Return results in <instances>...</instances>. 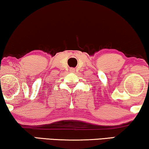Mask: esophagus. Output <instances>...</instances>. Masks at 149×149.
Returning a JSON list of instances; mask_svg holds the SVG:
<instances>
[{
	"label": "esophagus",
	"instance_id": "obj_1",
	"mask_svg": "<svg viewBox=\"0 0 149 149\" xmlns=\"http://www.w3.org/2000/svg\"><path fill=\"white\" fill-rule=\"evenodd\" d=\"M70 72H74L75 71V69L74 68H70Z\"/></svg>",
	"mask_w": 149,
	"mask_h": 149
}]
</instances>
